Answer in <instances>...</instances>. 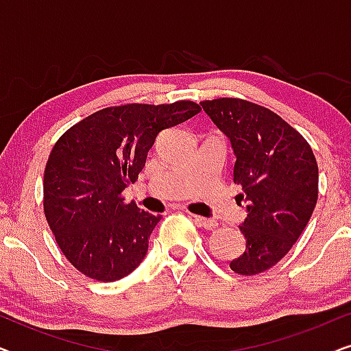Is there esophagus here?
<instances>
[{"mask_svg":"<svg viewBox=\"0 0 351 351\" xmlns=\"http://www.w3.org/2000/svg\"><path fill=\"white\" fill-rule=\"evenodd\" d=\"M191 217H193L196 223L201 225V227H204L206 230H214L219 225L217 220H214V219H204V217H201V215H191Z\"/></svg>","mask_w":351,"mask_h":351,"instance_id":"1","label":"esophagus"}]
</instances>
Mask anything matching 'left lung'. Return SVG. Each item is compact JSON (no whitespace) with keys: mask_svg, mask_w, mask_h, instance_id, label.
Wrapping results in <instances>:
<instances>
[{"mask_svg":"<svg viewBox=\"0 0 351 351\" xmlns=\"http://www.w3.org/2000/svg\"><path fill=\"white\" fill-rule=\"evenodd\" d=\"M230 141L233 182L243 186L246 249L230 262L239 275L276 265L304 232L318 201V165L308 142L271 110L241 99L201 102Z\"/></svg>","mask_w":351,"mask_h":351,"instance_id":"8db88e82","label":"left lung"}]
</instances>
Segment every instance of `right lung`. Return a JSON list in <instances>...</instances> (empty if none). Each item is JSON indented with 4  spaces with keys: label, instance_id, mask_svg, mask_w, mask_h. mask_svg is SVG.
<instances>
[{
    "label": "right lung",
    "instance_id": "1",
    "mask_svg": "<svg viewBox=\"0 0 351 351\" xmlns=\"http://www.w3.org/2000/svg\"><path fill=\"white\" fill-rule=\"evenodd\" d=\"M201 112L190 100L104 108L70 128L45 169V214L76 270L93 280H121L141 265L160 215L124 203L162 129Z\"/></svg>",
    "mask_w": 351,
    "mask_h": 351
}]
</instances>
